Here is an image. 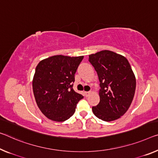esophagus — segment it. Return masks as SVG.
<instances>
[{"instance_id":"1","label":"esophagus","mask_w":158,"mask_h":158,"mask_svg":"<svg viewBox=\"0 0 158 158\" xmlns=\"http://www.w3.org/2000/svg\"><path fill=\"white\" fill-rule=\"evenodd\" d=\"M92 93V91H89V92H85L84 94H85V97H88L89 94Z\"/></svg>"}]
</instances>
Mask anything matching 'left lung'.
Segmentation results:
<instances>
[{"mask_svg":"<svg viewBox=\"0 0 158 158\" xmlns=\"http://www.w3.org/2000/svg\"><path fill=\"white\" fill-rule=\"evenodd\" d=\"M89 61L98 73L100 101L92 110L104 121L119 118L127 112L134 97L136 81L128 60L109 50L89 55Z\"/></svg>","mask_w":158,"mask_h":158,"instance_id":"8db88e82","label":"left lung"}]
</instances>
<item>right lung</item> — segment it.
<instances>
[{
	"label": "right lung",
	"mask_w": 158,
	"mask_h": 158,
	"mask_svg": "<svg viewBox=\"0 0 158 158\" xmlns=\"http://www.w3.org/2000/svg\"><path fill=\"white\" fill-rule=\"evenodd\" d=\"M83 57L53 56L41 60L36 67L34 95L38 107L49 119L58 122L69 119L83 98L73 89L75 73Z\"/></svg>",
	"instance_id": "1"
}]
</instances>
